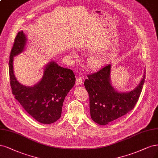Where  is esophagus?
Instances as JSON below:
<instances>
[{
  "label": "esophagus",
  "mask_w": 158,
  "mask_h": 158,
  "mask_svg": "<svg viewBox=\"0 0 158 158\" xmlns=\"http://www.w3.org/2000/svg\"><path fill=\"white\" fill-rule=\"evenodd\" d=\"M81 83H82V78L81 77H78L76 79V84L77 85H80Z\"/></svg>",
  "instance_id": "34e87169"
}]
</instances>
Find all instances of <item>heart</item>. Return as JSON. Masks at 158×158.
<instances>
[{"instance_id": "1", "label": "heart", "mask_w": 158, "mask_h": 158, "mask_svg": "<svg viewBox=\"0 0 158 158\" xmlns=\"http://www.w3.org/2000/svg\"><path fill=\"white\" fill-rule=\"evenodd\" d=\"M74 56H75L74 54ZM105 59L103 56H94L89 58L88 64V67L91 70H97L100 69L105 63Z\"/></svg>"}]
</instances>
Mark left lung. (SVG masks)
<instances>
[{
  "label": "left lung",
  "mask_w": 158,
  "mask_h": 158,
  "mask_svg": "<svg viewBox=\"0 0 158 158\" xmlns=\"http://www.w3.org/2000/svg\"><path fill=\"white\" fill-rule=\"evenodd\" d=\"M111 64L88 76L84 86L89 96L91 118L101 126L122 117L131 111L137 102L144 83L145 73L139 84L132 91L119 92L110 82Z\"/></svg>",
  "instance_id": "8db88e82"
}]
</instances>
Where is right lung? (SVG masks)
<instances>
[{
  "label": "right lung",
  "mask_w": 158,
  "mask_h": 158,
  "mask_svg": "<svg viewBox=\"0 0 158 158\" xmlns=\"http://www.w3.org/2000/svg\"><path fill=\"white\" fill-rule=\"evenodd\" d=\"M26 42L23 32H19L10 52L9 74L12 94L25 110L36 121L50 124L61 116L64 98L75 84V75L72 70L59 66L53 61L45 66L39 83L32 87L21 84L14 73L13 60L14 56L24 50Z\"/></svg>",
  "instance_id": "add662e5"
}]
</instances>
